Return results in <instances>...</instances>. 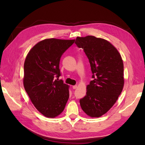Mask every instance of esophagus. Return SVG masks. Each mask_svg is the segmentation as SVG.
Here are the masks:
<instances>
[{"label":"esophagus","mask_w":145,"mask_h":145,"mask_svg":"<svg viewBox=\"0 0 145 145\" xmlns=\"http://www.w3.org/2000/svg\"><path fill=\"white\" fill-rule=\"evenodd\" d=\"M77 85L72 86V88H73L74 89H77Z\"/></svg>","instance_id":"1"}]
</instances>
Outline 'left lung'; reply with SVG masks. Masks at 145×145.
Returning <instances> with one entry per match:
<instances>
[{
  "mask_svg": "<svg viewBox=\"0 0 145 145\" xmlns=\"http://www.w3.org/2000/svg\"><path fill=\"white\" fill-rule=\"evenodd\" d=\"M76 44L91 65L93 80L80 100L82 110L91 117L106 114L117 100L124 86L123 63L119 52L108 40L93 36L77 37Z\"/></svg>",
  "mask_w": 145,
  "mask_h": 145,
  "instance_id": "left-lung-1",
  "label": "left lung"
}]
</instances>
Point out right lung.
<instances>
[{
  "mask_svg": "<svg viewBox=\"0 0 145 145\" xmlns=\"http://www.w3.org/2000/svg\"><path fill=\"white\" fill-rule=\"evenodd\" d=\"M74 41L46 39L35 45L26 57L24 86L35 108L48 118L59 116L69 99V86L58 78L59 63Z\"/></svg>",
  "mask_w": 145,
  "mask_h": 145,
  "instance_id": "1",
  "label": "right lung"
}]
</instances>
